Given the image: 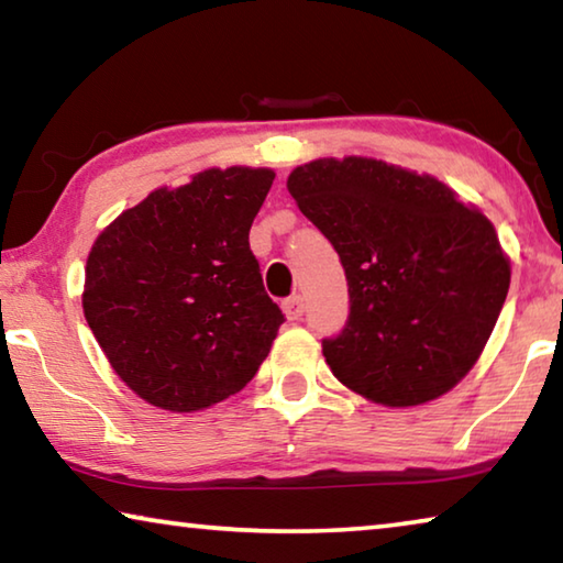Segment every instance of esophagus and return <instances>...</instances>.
<instances>
[{
	"mask_svg": "<svg viewBox=\"0 0 563 563\" xmlns=\"http://www.w3.org/2000/svg\"><path fill=\"white\" fill-rule=\"evenodd\" d=\"M283 310H285V316H288V320H300L302 312H305V302H302L300 295H290V298H285Z\"/></svg>",
	"mask_w": 563,
	"mask_h": 563,
	"instance_id": "esophagus-1",
	"label": "esophagus"
}]
</instances>
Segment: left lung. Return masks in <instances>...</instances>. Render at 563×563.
Wrapping results in <instances>:
<instances>
[{"label": "left lung", "instance_id": "left-lung-1", "mask_svg": "<svg viewBox=\"0 0 563 563\" xmlns=\"http://www.w3.org/2000/svg\"><path fill=\"white\" fill-rule=\"evenodd\" d=\"M288 190L345 268L350 316L322 355L387 407L437 399L474 367L509 292L497 231L432 176L377 158L298 166Z\"/></svg>", "mask_w": 563, "mask_h": 563}]
</instances>
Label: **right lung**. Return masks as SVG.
I'll return each instance as SVG.
<instances>
[{"mask_svg":"<svg viewBox=\"0 0 563 563\" xmlns=\"http://www.w3.org/2000/svg\"><path fill=\"white\" fill-rule=\"evenodd\" d=\"M268 168H211L123 211L87 261L84 316L141 399L196 412L251 383L283 310L247 243Z\"/></svg>","mask_w":563,"mask_h":563,"instance_id":"add662e5","label":"right lung"}]
</instances>
